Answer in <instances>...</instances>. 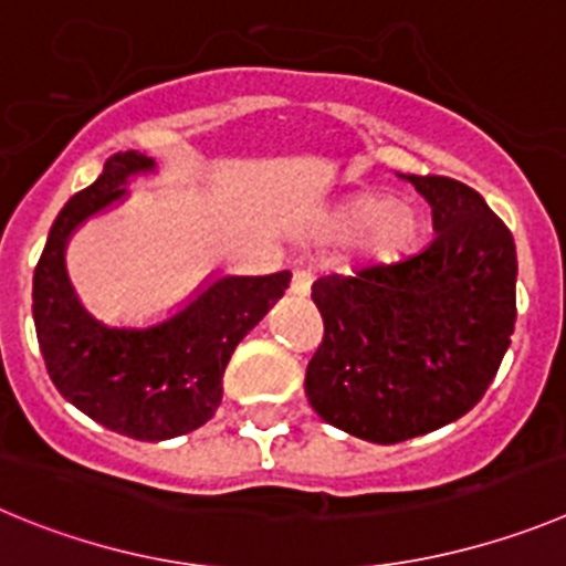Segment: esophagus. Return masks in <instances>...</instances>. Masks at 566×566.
I'll return each mask as SVG.
<instances>
[{
    "instance_id": "esophagus-1",
    "label": "esophagus",
    "mask_w": 566,
    "mask_h": 566,
    "mask_svg": "<svg viewBox=\"0 0 566 566\" xmlns=\"http://www.w3.org/2000/svg\"><path fill=\"white\" fill-rule=\"evenodd\" d=\"M310 284H313V279H310L307 271H295L290 290H293V295H310Z\"/></svg>"
}]
</instances>
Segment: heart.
I'll return each instance as SVG.
<instances>
[{"mask_svg": "<svg viewBox=\"0 0 566 566\" xmlns=\"http://www.w3.org/2000/svg\"><path fill=\"white\" fill-rule=\"evenodd\" d=\"M324 231L329 237H358V251L371 264H395L409 256L422 237L420 211L389 195L364 188L346 197L327 217Z\"/></svg>", "mask_w": 566, "mask_h": 566, "instance_id": "obj_1", "label": "heart"}]
</instances>
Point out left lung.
<instances>
[{
	"label": "left lung",
	"instance_id": "8db88e82",
	"mask_svg": "<svg viewBox=\"0 0 566 566\" xmlns=\"http://www.w3.org/2000/svg\"><path fill=\"white\" fill-rule=\"evenodd\" d=\"M437 237L415 256L324 276V340L307 364L310 406L360 440L429 434L480 403L516 324V245L473 188L406 175Z\"/></svg>",
	"mask_w": 566,
	"mask_h": 566
}]
</instances>
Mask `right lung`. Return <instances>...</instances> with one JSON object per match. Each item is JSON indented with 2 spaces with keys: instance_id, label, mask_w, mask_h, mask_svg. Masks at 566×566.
<instances>
[{
  "instance_id": "right-lung-1",
  "label": "right lung",
  "mask_w": 566,
  "mask_h": 566,
  "mask_svg": "<svg viewBox=\"0 0 566 566\" xmlns=\"http://www.w3.org/2000/svg\"><path fill=\"white\" fill-rule=\"evenodd\" d=\"M155 175L140 151L109 157L104 175L61 208L33 273V321L50 380L95 422L135 440H171L200 429L222 403L233 349L290 287L271 276H208L166 321L109 327L75 295L70 237L90 217L129 197V180Z\"/></svg>"
}]
</instances>
